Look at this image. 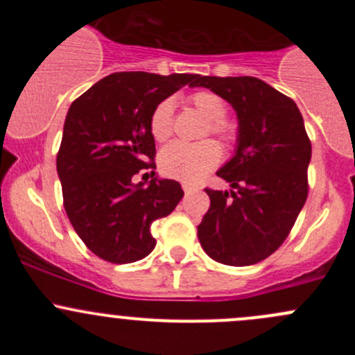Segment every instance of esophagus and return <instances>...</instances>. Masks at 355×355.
<instances>
[{
    "label": "esophagus",
    "instance_id": "1",
    "mask_svg": "<svg viewBox=\"0 0 355 355\" xmlns=\"http://www.w3.org/2000/svg\"><path fill=\"white\" fill-rule=\"evenodd\" d=\"M182 189H184L185 194H194V192H198V187H196V185L187 184V182H184V184H182Z\"/></svg>",
    "mask_w": 355,
    "mask_h": 355
}]
</instances>
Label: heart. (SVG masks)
Returning <instances> with one entry per match:
<instances>
[{
    "label": "heart",
    "mask_w": 355,
    "mask_h": 355,
    "mask_svg": "<svg viewBox=\"0 0 355 355\" xmlns=\"http://www.w3.org/2000/svg\"><path fill=\"white\" fill-rule=\"evenodd\" d=\"M189 101L207 120L206 134L214 135L227 146L237 141V128L227 120L228 105L221 96L213 91H196ZM149 130L157 142H164L173 134V101L163 99L155 106L149 118ZM221 159L220 146L214 141H202L199 144L173 142L159 155V168L166 177L194 184L207 171L213 170Z\"/></svg>",
    "instance_id": "heart-1"
}]
</instances>
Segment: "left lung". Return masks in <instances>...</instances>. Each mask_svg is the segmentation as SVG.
Listing matches in <instances>:
<instances>
[{
	"instance_id": "1",
	"label": "left lung",
	"mask_w": 355,
	"mask_h": 355,
	"mask_svg": "<svg viewBox=\"0 0 355 355\" xmlns=\"http://www.w3.org/2000/svg\"><path fill=\"white\" fill-rule=\"evenodd\" d=\"M192 85L227 99L239 116L235 156L216 171L230 192L204 189L211 206L198 227L211 259L249 266L288 237L307 199L311 141L288 96L256 77H198Z\"/></svg>"
}]
</instances>
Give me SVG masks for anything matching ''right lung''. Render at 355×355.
<instances>
[{
	"mask_svg": "<svg viewBox=\"0 0 355 355\" xmlns=\"http://www.w3.org/2000/svg\"><path fill=\"white\" fill-rule=\"evenodd\" d=\"M198 77L116 71L71 103L56 170L71 227L101 259L125 264L148 256L156 245L153 221L168 216L184 198L175 180L153 178L144 187L132 178L148 170L155 177L149 130L155 106Z\"/></svg>",
	"mask_w": 355,
	"mask_h": 355,
	"instance_id": "add662e5",
	"label": "right lung"
}]
</instances>
